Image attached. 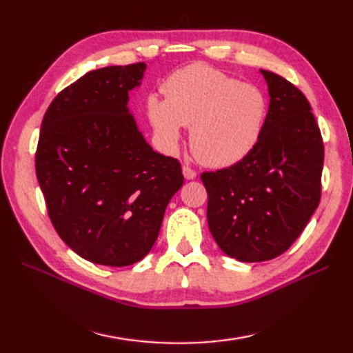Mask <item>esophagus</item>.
Masks as SVG:
<instances>
[{
    "label": "esophagus",
    "mask_w": 353,
    "mask_h": 353,
    "mask_svg": "<svg viewBox=\"0 0 353 353\" xmlns=\"http://www.w3.org/2000/svg\"><path fill=\"white\" fill-rule=\"evenodd\" d=\"M182 171H183V176H185V179H188V181H192V179H196V176H197L196 170L191 168L190 165H183Z\"/></svg>",
    "instance_id": "esophagus-1"
}]
</instances>
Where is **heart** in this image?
<instances>
[{
	"label": "heart",
	"mask_w": 353,
	"mask_h": 353,
	"mask_svg": "<svg viewBox=\"0 0 353 353\" xmlns=\"http://www.w3.org/2000/svg\"><path fill=\"white\" fill-rule=\"evenodd\" d=\"M165 100L150 94L145 112L157 138L168 150L191 127L192 153L211 167H230L249 154L264 130L268 101L258 86L205 63L177 70L162 86Z\"/></svg>",
	"instance_id": "heart-1"
}]
</instances>
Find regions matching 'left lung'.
<instances>
[{
  "mask_svg": "<svg viewBox=\"0 0 353 353\" xmlns=\"http://www.w3.org/2000/svg\"><path fill=\"white\" fill-rule=\"evenodd\" d=\"M261 72L270 106L258 144L232 167L200 176L209 230L228 256L241 262L287 252L321 197L325 147L311 104L287 79Z\"/></svg>",
  "mask_w": 353,
  "mask_h": 353,
  "instance_id": "1",
  "label": "left lung"
}]
</instances>
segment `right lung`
Wrapping results in <instances>:
<instances>
[{"instance_id": "obj_1", "label": "right lung", "mask_w": 353, "mask_h": 353, "mask_svg": "<svg viewBox=\"0 0 353 353\" xmlns=\"http://www.w3.org/2000/svg\"><path fill=\"white\" fill-rule=\"evenodd\" d=\"M145 63L89 71L45 112L36 176L56 232L79 256L125 267L152 250L181 162L156 153L129 114Z\"/></svg>"}]
</instances>
